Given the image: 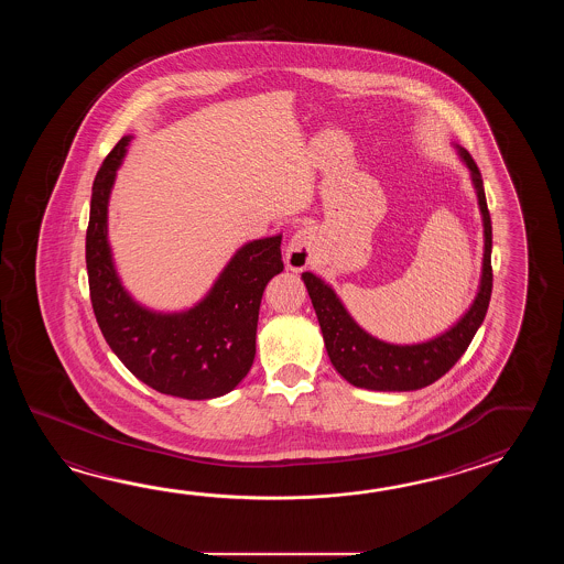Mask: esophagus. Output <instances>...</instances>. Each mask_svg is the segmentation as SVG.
Returning <instances> with one entry per match:
<instances>
[{"label":"esophagus","instance_id":"34e87169","mask_svg":"<svg viewBox=\"0 0 564 564\" xmlns=\"http://www.w3.org/2000/svg\"><path fill=\"white\" fill-rule=\"evenodd\" d=\"M314 243H316V234L308 226L299 228L292 234L286 246V265L292 272H302L312 264Z\"/></svg>","mask_w":564,"mask_h":564}]
</instances>
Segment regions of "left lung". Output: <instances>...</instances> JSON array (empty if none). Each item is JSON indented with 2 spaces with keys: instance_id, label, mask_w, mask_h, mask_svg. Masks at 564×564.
Wrapping results in <instances>:
<instances>
[{
  "instance_id": "8db88e82",
  "label": "left lung",
  "mask_w": 564,
  "mask_h": 564,
  "mask_svg": "<svg viewBox=\"0 0 564 564\" xmlns=\"http://www.w3.org/2000/svg\"><path fill=\"white\" fill-rule=\"evenodd\" d=\"M459 161L468 167L471 185L478 195L479 214L484 226V258L476 299L468 311L459 316L442 335L433 336L423 343L395 345L387 343L360 326L335 288L323 278L304 272L302 280L308 290L312 306L318 316L323 330L324 347L336 371L348 383L369 391H415L435 383L449 371L457 359L466 352L471 338L478 333L486 318L491 296V221L484 181L478 165L468 151L454 144Z\"/></svg>"
}]
</instances>
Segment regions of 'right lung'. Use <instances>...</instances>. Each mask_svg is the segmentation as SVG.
Segmentation results:
<instances>
[{
  "instance_id": "obj_1",
  "label": "right lung",
  "mask_w": 564,
  "mask_h": 564,
  "mask_svg": "<svg viewBox=\"0 0 564 564\" xmlns=\"http://www.w3.org/2000/svg\"><path fill=\"white\" fill-rule=\"evenodd\" d=\"M132 134L96 173L86 229V270L96 323L129 371L159 393L216 399L234 391L256 357L264 288L284 270L282 234L243 243L192 308L159 312L122 286L108 241V202Z\"/></svg>"
}]
</instances>
